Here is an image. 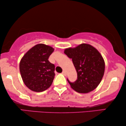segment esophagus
<instances>
[{
    "mask_svg": "<svg viewBox=\"0 0 126 126\" xmlns=\"http://www.w3.org/2000/svg\"><path fill=\"white\" fill-rule=\"evenodd\" d=\"M62 74H63V75L64 76H66V72H65V71H64V70H63V71L62 72Z\"/></svg>",
    "mask_w": 126,
    "mask_h": 126,
    "instance_id": "1",
    "label": "esophagus"
}]
</instances>
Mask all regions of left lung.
Wrapping results in <instances>:
<instances>
[{
	"label": "left lung",
	"instance_id": "1",
	"mask_svg": "<svg viewBox=\"0 0 126 126\" xmlns=\"http://www.w3.org/2000/svg\"><path fill=\"white\" fill-rule=\"evenodd\" d=\"M64 53L72 58L77 73L75 82H70L67 79L72 88L82 94L94 90L104 73L105 63L100 53L92 46L86 44L66 49Z\"/></svg>",
	"mask_w": 126,
	"mask_h": 126
}]
</instances>
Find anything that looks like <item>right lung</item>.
Returning <instances> with one entry per match:
<instances>
[{"label": "right lung", "mask_w": 126, "mask_h": 126, "mask_svg": "<svg viewBox=\"0 0 126 126\" xmlns=\"http://www.w3.org/2000/svg\"><path fill=\"white\" fill-rule=\"evenodd\" d=\"M54 49L38 44L30 49L20 60L19 70L24 83L34 92H43L50 87L55 76V66L49 61Z\"/></svg>", "instance_id": "add662e5"}]
</instances>
